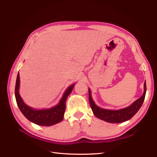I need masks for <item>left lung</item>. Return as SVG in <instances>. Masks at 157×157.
Wrapping results in <instances>:
<instances>
[{
  "instance_id": "8db88e82",
  "label": "left lung",
  "mask_w": 157,
  "mask_h": 157,
  "mask_svg": "<svg viewBox=\"0 0 157 157\" xmlns=\"http://www.w3.org/2000/svg\"><path fill=\"white\" fill-rule=\"evenodd\" d=\"M144 93L140 98L128 107L119 109V110H106L99 107L97 105H96L94 102L91 97V91L90 88L88 89L89 93V102L90 105L91 109L94 113V115L100 119H102L103 121H105L109 123H122L128 121L133 116H134L136 113L138 111V110L140 109L143 102L144 101L146 92V81L144 85Z\"/></svg>"
}]
</instances>
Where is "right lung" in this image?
<instances>
[{
	"label": "right lung",
	"instance_id": "add662e5",
	"mask_svg": "<svg viewBox=\"0 0 157 157\" xmlns=\"http://www.w3.org/2000/svg\"><path fill=\"white\" fill-rule=\"evenodd\" d=\"M19 74L17 76L15 89V98L19 109L26 118L32 123L42 126H51L61 122L65 111V101L71 92L75 84L70 86L65 92L59 104L48 109L36 110L25 105L19 95Z\"/></svg>",
	"mask_w": 157,
	"mask_h": 157
}]
</instances>
